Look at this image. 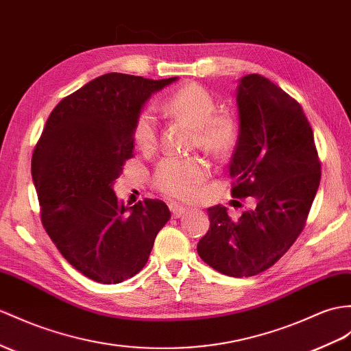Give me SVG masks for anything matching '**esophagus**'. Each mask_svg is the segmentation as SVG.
<instances>
[{
	"label": "esophagus",
	"mask_w": 351,
	"mask_h": 351,
	"mask_svg": "<svg viewBox=\"0 0 351 351\" xmlns=\"http://www.w3.org/2000/svg\"><path fill=\"white\" fill-rule=\"evenodd\" d=\"M169 211L171 215H173L174 219H178L182 217L184 213H186V208L182 207V205H177V204H169Z\"/></svg>",
	"instance_id": "obj_1"
}]
</instances>
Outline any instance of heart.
Here are the masks:
<instances>
[{
    "mask_svg": "<svg viewBox=\"0 0 351 351\" xmlns=\"http://www.w3.org/2000/svg\"><path fill=\"white\" fill-rule=\"evenodd\" d=\"M165 113L193 128L192 147H199L213 159H225L237 146L240 125L229 111H216L211 93L198 83H186L164 102ZM158 122L150 110L136 116L132 138L141 152H152L158 144ZM208 167L198 158L162 159L153 171L152 182L168 198L189 201L207 180Z\"/></svg>",
    "mask_w": 351,
    "mask_h": 351,
    "instance_id": "heart-1",
    "label": "heart"
}]
</instances>
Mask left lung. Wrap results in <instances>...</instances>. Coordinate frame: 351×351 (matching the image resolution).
I'll list each match as a JSON object with an SVG mask.
<instances>
[{
	"instance_id": "left-lung-1",
	"label": "left lung",
	"mask_w": 351,
	"mask_h": 351,
	"mask_svg": "<svg viewBox=\"0 0 351 351\" xmlns=\"http://www.w3.org/2000/svg\"><path fill=\"white\" fill-rule=\"evenodd\" d=\"M240 136L229 174L234 198L254 204L234 220L210 207V229L199 258L230 277L271 268L301 235L320 184L314 135L299 102L259 74L241 79L237 93Z\"/></svg>"
}]
</instances>
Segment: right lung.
<instances>
[{
    "mask_svg": "<svg viewBox=\"0 0 351 351\" xmlns=\"http://www.w3.org/2000/svg\"><path fill=\"white\" fill-rule=\"evenodd\" d=\"M176 79L99 75L59 102L34 149L41 223L64 258L98 283L116 285L140 272L171 217L159 199L119 204L111 186L134 156L132 130L143 104Z\"/></svg>",
    "mask_w": 351,
    "mask_h": 351,
    "instance_id": "obj_1",
    "label": "right lung"
}]
</instances>
